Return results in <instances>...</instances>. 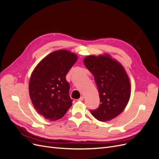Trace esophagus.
<instances>
[{
	"label": "esophagus",
	"mask_w": 159,
	"mask_h": 159,
	"mask_svg": "<svg viewBox=\"0 0 159 159\" xmlns=\"http://www.w3.org/2000/svg\"><path fill=\"white\" fill-rule=\"evenodd\" d=\"M84 100V97L83 96H81V97L80 98V99H78V101H83Z\"/></svg>",
	"instance_id": "obj_1"
}]
</instances>
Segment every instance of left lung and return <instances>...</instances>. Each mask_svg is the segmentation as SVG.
I'll return each instance as SVG.
<instances>
[{
  "label": "left lung",
  "instance_id": "1",
  "mask_svg": "<svg viewBox=\"0 0 159 159\" xmlns=\"http://www.w3.org/2000/svg\"><path fill=\"white\" fill-rule=\"evenodd\" d=\"M84 63L94 76L99 93L101 103L91 113L100 121H110L121 113L129 102L131 84L128 75L123 66L109 54L88 56Z\"/></svg>",
  "mask_w": 159,
  "mask_h": 159
}]
</instances>
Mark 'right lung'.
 Masks as SVG:
<instances>
[{"instance_id":"obj_1","label":"right lung","mask_w":159,"mask_h":159,"mask_svg":"<svg viewBox=\"0 0 159 159\" xmlns=\"http://www.w3.org/2000/svg\"><path fill=\"white\" fill-rule=\"evenodd\" d=\"M77 60V55L68 50H57L42 59L33 70L30 97L36 111L46 119H60L71 106L73 100L66 76Z\"/></svg>"}]
</instances>
